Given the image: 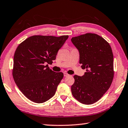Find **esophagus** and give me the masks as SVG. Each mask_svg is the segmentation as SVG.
I'll return each instance as SVG.
<instances>
[{
    "label": "esophagus",
    "mask_w": 128,
    "mask_h": 128,
    "mask_svg": "<svg viewBox=\"0 0 128 128\" xmlns=\"http://www.w3.org/2000/svg\"><path fill=\"white\" fill-rule=\"evenodd\" d=\"M69 76V75L68 74V73H66V72H64V76Z\"/></svg>",
    "instance_id": "esophagus-1"
}]
</instances>
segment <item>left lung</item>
<instances>
[{"mask_svg": "<svg viewBox=\"0 0 128 128\" xmlns=\"http://www.w3.org/2000/svg\"><path fill=\"white\" fill-rule=\"evenodd\" d=\"M71 41L79 52L82 68L86 70L84 76H74L72 93L82 104H93L106 93L113 79L112 48L103 38L96 34L81 35L72 38Z\"/></svg>", "mask_w": 128, "mask_h": 128, "instance_id": "1", "label": "left lung"}]
</instances>
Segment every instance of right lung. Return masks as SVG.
<instances>
[{"mask_svg":"<svg viewBox=\"0 0 128 128\" xmlns=\"http://www.w3.org/2000/svg\"><path fill=\"white\" fill-rule=\"evenodd\" d=\"M68 37L34 36L17 47L12 76L20 90L31 101L42 103L56 94L64 75L52 71L48 64L56 59L58 52Z\"/></svg>","mask_w":128,"mask_h":128,"instance_id":"add662e5","label":"right lung"}]
</instances>
